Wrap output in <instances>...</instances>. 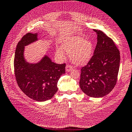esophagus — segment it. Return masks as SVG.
I'll return each mask as SVG.
<instances>
[{"instance_id":"obj_1","label":"esophagus","mask_w":132,"mask_h":132,"mask_svg":"<svg viewBox=\"0 0 132 132\" xmlns=\"http://www.w3.org/2000/svg\"><path fill=\"white\" fill-rule=\"evenodd\" d=\"M72 69H73V68H72L71 65H67L66 67V71H68V72L71 71Z\"/></svg>"}]
</instances>
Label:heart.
<instances>
[{
    "instance_id": "1",
    "label": "heart",
    "mask_w": 132,
    "mask_h": 132,
    "mask_svg": "<svg viewBox=\"0 0 132 132\" xmlns=\"http://www.w3.org/2000/svg\"><path fill=\"white\" fill-rule=\"evenodd\" d=\"M63 49L66 52L70 53L71 60L78 66L86 65L93 55L92 42L79 36L68 37L62 42V47H57L56 53L62 57L64 55Z\"/></svg>"
}]
</instances>
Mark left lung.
Listing matches in <instances>:
<instances>
[{
    "label": "left lung",
    "instance_id": "1",
    "mask_svg": "<svg viewBox=\"0 0 132 132\" xmlns=\"http://www.w3.org/2000/svg\"><path fill=\"white\" fill-rule=\"evenodd\" d=\"M94 30L97 35V44L91 60L81 69L79 85L87 96L102 97L116 85L120 55L111 38L101 30Z\"/></svg>",
    "mask_w": 132,
    "mask_h": 132
}]
</instances>
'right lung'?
<instances>
[{
  "instance_id": "right-lung-1",
  "label": "right lung",
  "mask_w": 132,
  "mask_h": 132,
  "mask_svg": "<svg viewBox=\"0 0 132 132\" xmlns=\"http://www.w3.org/2000/svg\"><path fill=\"white\" fill-rule=\"evenodd\" d=\"M38 40V33H28L22 37L16 46L14 69L21 90L30 99L45 102L58 91V81L65 73L66 64L53 62L46 54L37 63L28 62L24 57L25 46Z\"/></svg>"
}]
</instances>
